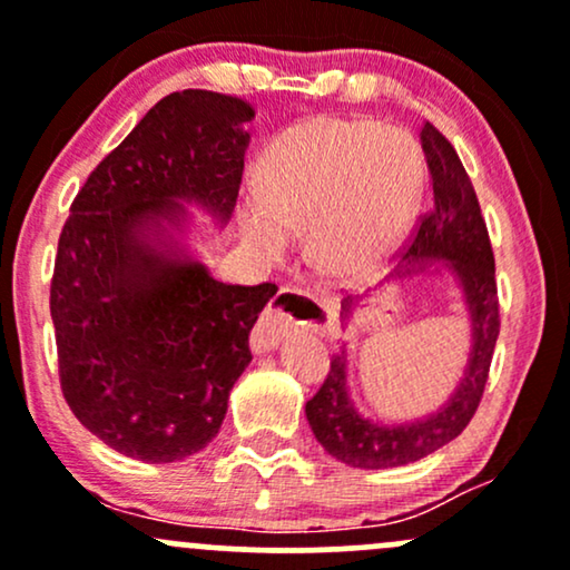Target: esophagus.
Wrapping results in <instances>:
<instances>
[{
  "mask_svg": "<svg viewBox=\"0 0 570 570\" xmlns=\"http://www.w3.org/2000/svg\"><path fill=\"white\" fill-rule=\"evenodd\" d=\"M289 299H297L292 292H281L276 299H271L267 307L263 311V316L257 318V324H254V332H252V348L257 353H265V351H273L276 345L281 343V337L286 335V330L294 324L289 313L284 311V303H289ZM305 307H311V311H322V318H311V324L322 326V330H330V324L337 318V307L332 299H299ZM307 324V322H305Z\"/></svg>",
  "mask_w": 570,
  "mask_h": 570,
  "instance_id": "esophagus-1",
  "label": "esophagus"
}]
</instances>
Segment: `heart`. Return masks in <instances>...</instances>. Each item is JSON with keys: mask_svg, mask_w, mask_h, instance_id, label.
<instances>
[{"mask_svg": "<svg viewBox=\"0 0 570 570\" xmlns=\"http://www.w3.org/2000/svg\"><path fill=\"white\" fill-rule=\"evenodd\" d=\"M426 163L415 139L375 120L316 117L286 130L265 163V189L244 206L248 244L281 254L292 227L313 225L311 246L330 271H364L415 219Z\"/></svg>", "mask_w": 570, "mask_h": 570, "instance_id": "obj_1", "label": "heart"}]
</instances>
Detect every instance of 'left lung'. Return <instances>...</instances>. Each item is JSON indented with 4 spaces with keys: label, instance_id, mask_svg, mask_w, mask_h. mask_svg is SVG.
Segmentation results:
<instances>
[{
    "label": "left lung",
    "instance_id": "1",
    "mask_svg": "<svg viewBox=\"0 0 570 570\" xmlns=\"http://www.w3.org/2000/svg\"><path fill=\"white\" fill-rule=\"evenodd\" d=\"M421 141L434 187V208L417 219L415 233L402 252V271L396 273L407 276L431 259H442L455 273L472 318V353L463 370V381L458 383L448 404L434 415L404 426H383L358 415L348 399V362L345 353H335L322 389L307 399L305 415L326 453L356 469L404 466L455 440L469 426L485 394L501 330L495 259L472 179L453 144L431 122L423 126ZM351 305L353 299L348 297L345 311H351Z\"/></svg>",
    "mask_w": 570,
    "mask_h": 570
}]
</instances>
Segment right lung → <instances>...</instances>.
I'll use <instances>...</instances> for the list:
<instances>
[{
  "label": "right lung",
  "mask_w": 570,
  "mask_h": 570,
  "mask_svg": "<svg viewBox=\"0 0 570 570\" xmlns=\"http://www.w3.org/2000/svg\"><path fill=\"white\" fill-rule=\"evenodd\" d=\"M254 117L212 90L160 98L90 171L58 238L50 316L58 377L77 421L147 463L195 455L217 436L252 362L248 332L276 284H222L160 252L179 200L230 217Z\"/></svg>",
  "instance_id": "obj_1"
}]
</instances>
